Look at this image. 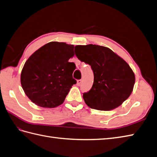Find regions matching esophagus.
<instances>
[{
  "label": "esophagus",
  "mask_w": 157,
  "mask_h": 157,
  "mask_svg": "<svg viewBox=\"0 0 157 157\" xmlns=\"http://www.w3.org/2000/svg\"><path fill=\"white\" fill-rule=\"evenodd\" d=\"M81 82H82V79H78V80H77V84H76L77 86L80 85Z\"/></svg>",
  "instance_id": "obj_1"
}]
</instances>
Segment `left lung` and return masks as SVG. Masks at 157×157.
Returning <instances> with one entry per match:
<instances>
[{"label": "left lung", "mask_w": 157, "mask_h": 157, "mask_svg": "<svg viewBox=\"0 0 157 157\" xmlns=\"http://www.w3.org/2000/svg\"><path fill=\"white\" fill-rule=\"evenodd\" d=\"M81 61L91 66L94 73L92 88L83 98L89 107L110 111L121 105L132 94L135 75L129 65L111 49L88 44L75 46Z\"/></svg>", "instance_id": "8db88e82"}]
</instances>
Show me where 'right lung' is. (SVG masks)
<instances>
[{
	"label": "right lung",
	"instance_id": "add662e5",
	"mask_svg": "<svg viewBox=\"0 0 157 157\" xmlns=\"http://www.w3.org/2000/svg\"><path fill=\"white\" fill-rule=\"evenodd\" d=\"M74 46L51 42L37 50L25 62L21 73L25 94L36 105L55 108L64 102L76 80L73 78Z\"/></svg>",
	"mask_w": 157,
	"mask_h": 157
}]
</instances>
